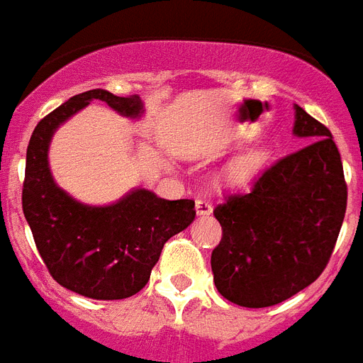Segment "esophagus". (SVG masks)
<instances>
[{"instance_id":"1","label":"esophagus","mask_w":363,"mask_h":363,"mask_svg":"<svg viewBox=\"0 0 363 363\" xmlns=\"http://www.w3.org/2000/svg\"><path fill=\"white\" fill-rule=\"evenodd\" d=\"M196 213H198L199 216H207L213 213V205L207 201V199H198L196 201Z\"/></svg>"}]
</instances>
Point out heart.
Returning <instances> with one entry per match:
<instances>
[{"label":"heart","mask_w":363,"mask_h":363,"mask_svg":"<svg viewBox=\"0 0 363 363\" xmlns=\"http://www.w3.org/2000/svg\"><path fill=\"white\" fill-rule=\"evenodd\" d=\"M267 154L264 147H252L242 150L235 158L226 165L224 177L230 184H245L252 179L264 165Z\"/></svg>","instance_id":"obj_1"}]
</instances>
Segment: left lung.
<instances>
[{"label":"left lung","mask_w":363,"mask_h":363,"mask_svg":"<svg viewBox=\"0 0 363 363\" xmlns=\"http://www.w3.org/2000/svg\"><path fill=\"white\" fill-rule=\"evenodd\" d=\"M307 145L216 205L222 239L211 254L216 290L262 309L301 292L326 269L347 211V182L332 131L296 105Z\"/></svg>","instance_id":"1"}]
</instances>
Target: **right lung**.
<instances>
[{
	"mask_svg": "<svg viewBox=\"0 0 363 363\" xmlns=\"http://www.w3.org/2000/svg\"><path fill=\"white\" fill-rule=\"evenodd\" d=\"M92 99L130 118L143 113L139 96L118 98L98 88L45 116L26 152L22 211L54 281L84 298L124 299L147 284L165 241L192 224L196 209L192 199L169 201L143 188L107 207H90L56 186L48 169L50 139Z\"/></svg>",
	"mask_w": 363,
	"mask_h": 363,
	"instance_id": "obj_1",
	"label": "right lung"
}]
</instances>
